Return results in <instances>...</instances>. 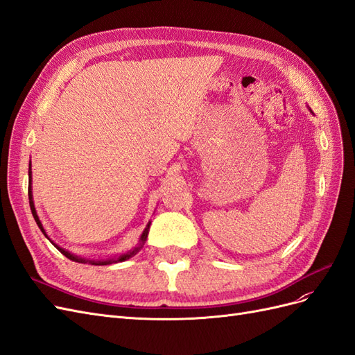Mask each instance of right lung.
Returning a JSON list of instances; mask_svg holds the SVG:
<instances>
[{
  "mask_svg": "<svg viewBox=\"0 0 355 355\" xmlns=\"http://www.w3.org/2000/svg\"><path fill=\"white\" fill-rule=\"evenodd\" d=\"M31 182H32V171H31V164H29V189H28V196H29V206H31V211H32V216H34V219H35V222H37V225H38V228L41 230V232L46 235V237L49 239V235L46 234V230L42 228V223H41V220H40V218H38V214H37V210H35V206H34V197H32V187H31ZM149 225H151V222H148V225H146V228L144 230V232H142V235H141V239H139V243H137V245L135 247V249H132V250H128V252H125V253H123V254H120V256H114V257H108V259H85V257H80V256H77V254H73V253H71V252H68V250H65V249H62V247H59L56 243H53L50 239V241L53 243V245L56 247V249L62 253V254H65L68 259H71V261H73V262H80V263H90V265H110V263H115V262H123V261H127V259H130V257H133L139 250L142 249L144 247V244H145V241H146V239H148V232H149Z\"/></svg>",
  "mask_w": 355,
  "mask_h": 355,
  "instance_id": "add662e5",
  "label": "right lung"
}]
</instances>
